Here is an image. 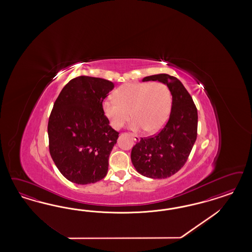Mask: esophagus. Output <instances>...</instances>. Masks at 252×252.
Returning a JSON list of instances; mask_svg holds the SVG:
<instances>
[{
	"label": "esophagus",
	"instance_id": "esophagus-1",
	"mask_svg": "<svg viewBox=\"0 0 252 252\" xmlns=\"http://www.w3.org/2000/svg\"><path fill=\"white\" fill-rule=\"evenodd\" d=\"M131 137H133V139H134L136 142H138V141L140 140V138L137 137V136H135V135H131Z\"/></svg>",
	"mask_w": 252,
	"mask_h": 252
}]
</instances>
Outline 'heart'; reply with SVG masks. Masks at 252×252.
<instances>
[{"instance_id":"1","label":"heart","mask_w":252,"mask_h":252,"mask_svg":"<svg viewBox=\"0 0 252 252\" xmlns=\"http://www.w3.org/2000/svg\"><path fill=\"white\" fill-rule=\"evenodd\" d=\"M115 100L102 103L103 113L115 129L121 128L132 116L130 128L160 131L167 122L172 109V95L162 83H126L115 92ZM131 115H129V113Z\"/></svg>"}]
</instances>
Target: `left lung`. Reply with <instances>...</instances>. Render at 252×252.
Returning <instances> with one entry per match:
<instances>
[{
	"instance_id": "8db88e82",
	"label": "left lung",
	"mask_w": 252,
	"mask_h": 252,
	"mask_svg": "<svg viewBox=\"0 0 252 252\" xmlns=\"http://www.w3.org/2000/svg\"><path fill=\"white\" fill-rule=\"evenodd\" d=\"M145 81L166 85L172 95L168 122L153 137L141 138L131 152V160L140 175L161 179L175 175L188 160L197 138L198 111L189 93L175 76L159 74Z\"/></svg>"
}]
</instances>
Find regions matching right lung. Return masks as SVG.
I'll use <instances>...</instances> for the list:
<instances>
[{
    "label": "right lung",
    "instance_id": "obj_1",
    "mask_svg": "<svg viewBox=\"0 0 252 252\" xmlns=\"http://www.w3.org/2000/svg\"><path fill=\"white\" fill-rule=\"evenodd\" d=\"M114 88L103 78L77 76L54 102L48 123L50 153L62 175L73 183H96L107 175L119 133L109 125L102 101Z\"/></svg>",
    "mask_w": 252,
    "mask_h": 252
}]
</instances>
